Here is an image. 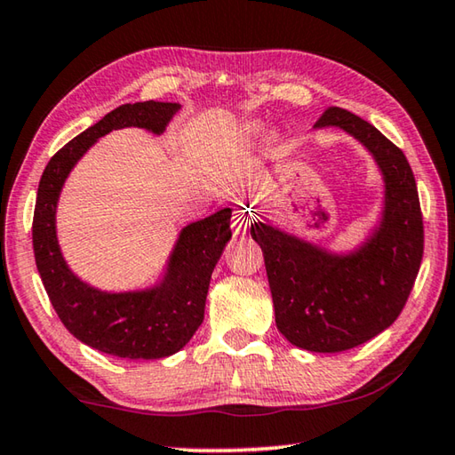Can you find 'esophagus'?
Segmentation results:
<instances>
[{"label": "esophagus", "mask_w": 455, "mask_h": 455, "mask_svg": "<svg viewBox=\"0 0 455 455\" xmlns=\"http://www.w3.org/2000/svg\"><path fill=\"white\" fill-rule=\"evenodd\" d=\"M252 222V212L251 211H236L235 217H233V230L235 235H244L246 230H249Z\"/></svg>", "instance_id": "1"}]
</instances>
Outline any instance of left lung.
<instances>
[{"label":"left lung","mask_w":455,"mask_h":455,"mask_svg":"<svg viewBox=\"0 0 455 455\" xmlns=\"http://www.w3.org/2000/svg\"><path fill=\"white\" fill-rule=\"evenodd\" d=\"M339 126L373 154L385 182L381 225L351 255H333L267 222L251 225L265 257L275 321L287 341L339 353L394 323L413 289L423 257V219L411 166L379 130L331 106L315 128Z\"/></svg>","instance_id":"1"}]
</instances>
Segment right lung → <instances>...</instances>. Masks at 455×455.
Instances as JSON below:
<instances>
[{"mask_svg":"<svg viewBox=\"0 0 455 455\" xmlns=\"http://www.w3.org/2000/svg\"><path fill=\"white\" fill-rule=\"evenodd\" d=\"M174 102L124 104L84 130L53 154L37 187L34 211V255L52 307L70 333L108 355L160 359L180 351L204 319L211 275L230 241V209L184 227L156 287L104 292L80 281L60 252L56 204L76 163L92 144L118 128L138 126L163 134L179 112Z\"/></svg>","mask_w":455,"mask_h":455,"instance_id":"1","label":"right lung"}]
</instances>
